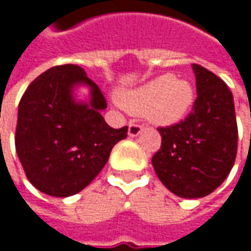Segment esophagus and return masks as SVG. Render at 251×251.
Segmentation results:
<instances>
[{
	"label": "esophagus",
	"mask_w": 251,
	"mask_h": 251,
	"mask_svg": "<svg viewBox=\"0 0 251 251\" xmlns=\"http://www.w3.org/2000/svg\"><path fill=\"white\" fill-rule=\"evenodd\" d=\"M144 130V126L139 125V124H135V122H132V124H129V127H127V133H129V136H138L141 132Z\"/></svg>",
	"instance_id": "esophagus-1"
}]
</instances>
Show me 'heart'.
Here are the masks:
<instances>
[{"mask_svg":"<svg viewBox=\"0 0 251 251\" xmlns=\"http://www.w3.org/2000/svg\"><path fill=\"white\" fill-rule=\"evenodd\" d=\"M195 90L186 79L170 74L157 76L147 84L125 93L121 103L133 115H147L157 125H173L190 110Z\"/></svg>","mask_w":251,"mask_h":251,"instance_id":"heart-1","label":"heart"}]
</instances>
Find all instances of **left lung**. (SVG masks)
I'll use <instances>...</instances> for the list:
<instances>
[{"label":"left lung","instance_id":"8db88e82","mask_svg":"<svg viewBox=\"0 0 251 251\" xmlns=\"http://www.w3.org/2000/svg\"><path fill=\"white\" fill-rule=\"evenodd\" d=\"M198 97L192 112L180 122L160 126L161 148L152 167L161 183L180 198H203L229 175L238 129L232 93L209 70L193 64Z\"/></svg>","mask_w":251,"mask_h":251}]
</instances>
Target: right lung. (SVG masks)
Here are the masks:
<instances>
[{"instance_id": "obj_1", "label": "right lung", "mask_w": 251, "mask_h": 251, "mask_svg": "<svg viewBox=\"0 0 251 251\" xmlns=\"http://www.w3.org/2000/svg\"><path fill=\"white\" fill-rule=\"evenodd\" d=\"M85 83L90 103H76L72 87ZM106 99L78 65H58L37 76L19 104L16 151L28 181L40 192L67 198L81 192L101 172L110 151L127 135L115 129L100 110Z\"/></svg>"}]
</instances>
